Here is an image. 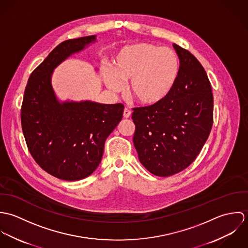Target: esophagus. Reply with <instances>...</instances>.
I'll return each instance as SVG.
<instances>
[{
  "label": "esophagus",
  "mask_w": 248,
  "mask_h": 248,
  "mask_svg": "<svg viewBox=\"0 0 248 248\" xmlns=\"http://www.w3.org/2000/svg\"><path fill=\"white\" fill-rule=\"evenodd\" d=\"M131 115H132V111H131L128 108H124V111H123V116H124V118H129Z\"/></svg>",
  "instance_id": "1"
}]
</instances>
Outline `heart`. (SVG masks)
Instances as JSON below:
<instances>
[{
    "label": "heart",
    "instance_id": "1",
    "mask_svg": "<svg viewBox=\"0 0 248 248\" xmlns=\"http://www.w3.org/2000/svg\"><path fill=\"white\" fill-rule=\"evenodd\" d=\"M179 71V61L174 50L149 43H138L121 49L106 72L107 87L120 92L129 83V94L143 106H155L173 91Z\"/></svg>",
    "mask_w": 248,
    "mask_h": 248
}]
</instances>
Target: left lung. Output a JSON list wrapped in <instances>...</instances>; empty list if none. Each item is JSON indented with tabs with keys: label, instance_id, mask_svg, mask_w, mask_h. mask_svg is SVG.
Instances as JSON below:
<instances>
[{
	"label": "left lung",
	"instance_id": "1",
	"mask_svg": "<svg viewBox=\"0 0 248 248\" xmlns=\"http://www.w3.org/2000/svg\"><path fill=\"white\" fill-rule=\"evenodd\" d=\"M179 58L177 83L165 100L134 108V145L142 165L157 177L187 168L207 140L213 125L212 88L206 71L187 49L173 45Z\"/></svg>",
	"mask_w": 248,
	"mask_h": 248
}]
</instances>
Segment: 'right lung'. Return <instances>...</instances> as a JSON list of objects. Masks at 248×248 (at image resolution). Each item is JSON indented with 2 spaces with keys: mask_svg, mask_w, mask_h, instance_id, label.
Segmentation results:
<instances>
[{
  "mask_svg": "<svg viewBox=\"0 0 248 248\" xmlns=\"http://www.w3.org/2000/svg\"><path fill=\"white\" fill-rule=\"evenodd\" d=\"M95 35L59 44L29 78L21 122L30 153L53 177L75 181L98 167L107 138L121 121L124 106L93 101L59 102L51 85L54 69L95 42Z\"/></svg>",
  "mask_w": 248,
  "mask_h": 248,
  "instance_id": "obj_1",
  "label": "right lung"
}]
</instances>
